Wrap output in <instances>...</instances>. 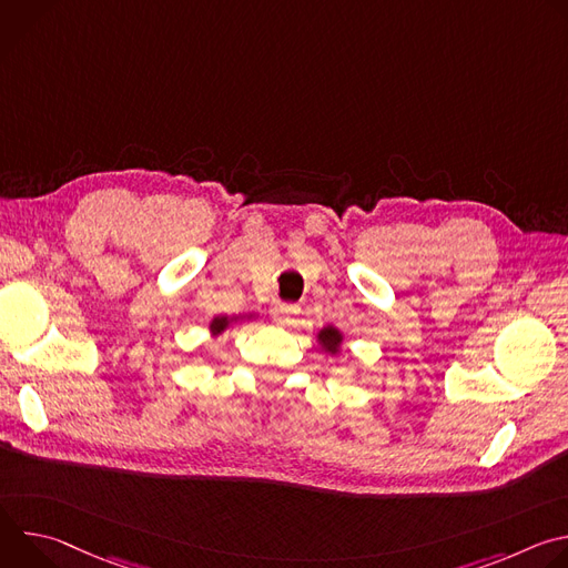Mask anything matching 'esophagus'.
<instances>
[{
    "mask_svg": "<svg viewBox=\"0 0 568 568\" xmlns=\"http://www.w3.org/2000/svg\"><path fill=\"white\" fill-rule=\"evenodd\" d=\"M301 312V307L298 305H292V303H278L276 307H274V321H276V326H281V328H287V326H292L294 323V318H296V314Z\"/></svg>",
    "mask_w": 568,
    "mask_h": 568,
    "instance_id": "34e87169",
    "label": "esophagus"
}]
</instances>
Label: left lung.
Here are the masks:
<instances>
[{
  "label": "left lung",
  "mask_w": 568,
  "mask_h": 568,
  "mask_svg": "<svg viewBox=\"0 0 568 568\" xmlns=\"http://www.w3.org/2000/svg\"><path fill=\"white\" fill-rule=\"evenodd\" d=\"M316 342H318V348L331 355V357H342V346H344V333L335 326H323L318 333H316Z\"/></svg>",
  "instance_id": "obj_1"
}]
</instances>
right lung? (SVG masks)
Here are the masks:
<instances>
[{"label":"right lung","instance_id":"1","mask_svg":"<svg viewBox=\"0 0 568 568\" xmlns=\"http://www.w3.org/2000/svg\"><path fill=\"white\" fill-rule=\"evenodd\" d=\"M258 314L256 312H247V314H237V316H213L211 318V323H209V333L213 335V337H220V335H224L233 323H240V321H250V318H256Z\"/></svg>","mask_w":568,"mask_h":568}]
</instances>
